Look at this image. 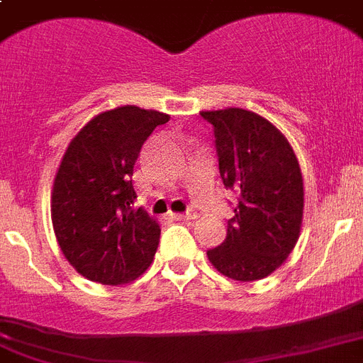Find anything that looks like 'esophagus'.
Segmentation results:
<instances>
[{
	"mask_svg": "<svg viewBox=\"0 0 363 363\" xmlns=\"http://www.w3.org/2000/svg\"><path fill=\"white\" fill-rule=\"evenodd\" d=\"M172 217H174L175 220H191V218H197V211L188 210L184 211V213H174Z\"/></svg>",
	"mask_w": 363,
	"mask_h": 363,
	"instance_id": "34e87169",
	"label": "esophagus"
}]
</instances>
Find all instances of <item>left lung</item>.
Returning a JSON list of instances; mask_svg holds the SVG:
<instances>
[{
    "label": "left lung",
    "instance_id": "left-lung-1",
    "mask_svg": "<svg viewBox=\"0 0 363 363\" xmlns=\"http://www.w3.org/2000/svg\"><path fill=\"white\" fill-rule=\"evenodd\" d=\"M201 116L213 126L222 182L238 195L226 238L208 250V259L230 279L260 280L282 266L298 240V161L286 137L259 113L226 108Z\"/></svg>",
    "mask_w": 363,
    "mask_h": 363
}]
</instances>
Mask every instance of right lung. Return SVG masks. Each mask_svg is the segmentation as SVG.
<instances>
[{
	"label": "right lung",
	"instance_id": "add662e5",
	"mask_svg": "<svg viewBox=\"0 0 363 363\" xmlns=\"http://www.w3.org/2000/svg\"><path fill=\"white\" fill-rule=\"evenodd\" d=\"M166 113L119 106L83 126L63 155L52 189V224L77 273L104 286L135 280L152 264L161 228L132 184L145 141Z\"/></svg>",
	"mask_w": 363,
	"mask_h": 363
}]
</instances>
